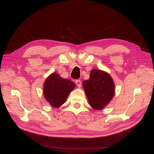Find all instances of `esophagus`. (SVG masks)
Returning <instances> with one entry per match:
<instances>
[{"mask_svg":"<svg viewBox=\"0 0 154 154\" xmlns=\"http://www.w3.org/2000/svg\"><path fill=\"white\" fill-rule=\"evenodd\" d=\"M75 83H76V84L79 88L81 87V80H79V79H78V80H76Z\"/></svg>","mask_w":154,"mask_h":154,"instance_id":"34e87169","label":"esophagus"}]
</instances>
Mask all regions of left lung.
<instances>
[{"mask_svg":"<svg viewBox=\"0 0 154 154\" xmlns=\"http://www.w3.org/2000/svg\"><path fill=\"white\" fill-rule=\"evenodd\" d=\"M82 84L89 103L96 110L102 109L115 95V84L112 78L100 70H92L90 79Z\"/></svg>","mask_w":154,"mask_h":154,"instance_id":"left-lung-1","label":"left lung"}]
</instances>
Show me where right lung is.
<instances>
[{
  "mask_svg": "<svg viewBox=\"0 0 154 154\" xmlns=\"http://www.w3.org/2000/svg\"><path fill=\"white\" fill-rule=\"evenodd\" d=\"M75 85L69 79H63L59 74L53 73L44 83L45 98L54 107H59L66 102L69 93Z\"/></svg>",
  "mask_w": 154,
  "mask_h": 154,
  "instance_id": "right-lung-1",
  "label": "right lung"
}]
</instances>
